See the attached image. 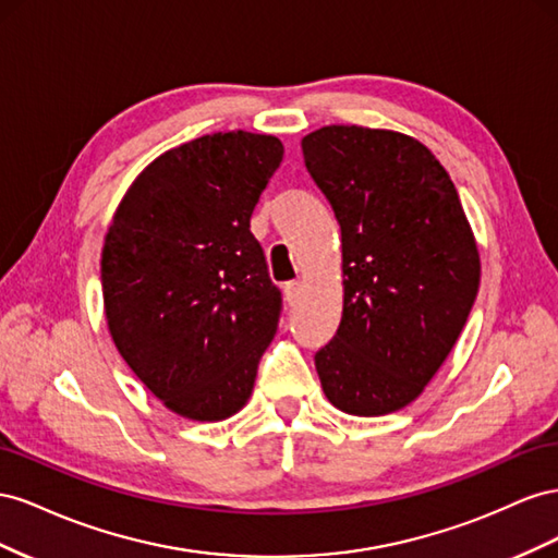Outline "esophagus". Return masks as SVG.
I'll return each mask as SVG.
<instances>
[{"mask_svg":"<svg viewBox=\"0 0 558 558\" xmlns=\"http://www.w3.org/2000/svg\"><path fill=\"white\" fill-rule=\"evenodd\" d=\"M299 294H301V284L296 280L292 282H284V299H288V304L294 306L299 301Z\"/></svg>","mask_w":558,"mask_h":558,"instance_id":"obj_1","label":"esophagus"}]
</instances>
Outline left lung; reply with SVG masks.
Here are the masks:
<instances>
[{
    "mask_svg": "<svg viewBox=\"0 0 558 558\" xmlns=\"http://www.w3.org/2000/svg\"><path fill=\"white\" fill-rule=\"evenodd\" d=\"M341 227L343 315L315 353L327 400L353 416L411 404L463 331L480 252L458 191L425 145L362 125L301 140Z\"/></svg>",
    "mask_w": 558,
    "mask_h": 558,
    "instance_id": "1",
    "label": "left lung"
}]
</instances>
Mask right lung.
Wrapping results in <instances>:
<instances>
[{
	"instance_id": "add662e5",
	"label": "right lung",
	"mask_w": 558,
	"mask_h": 558,
	"mask_svg": "<svg viewBox=\"0 0 558 558\" xmlns=\"http://www.w3.org/2000/svg\"><path fill=\"white\" fill-rule=\"evenodd\" d=\"M282 142L245 131L191 140L125 191L102 247L111 339L158 400L191 421H225L250 400L278 329L250 217Z\"/></svg>"
}]
</instances>
